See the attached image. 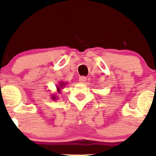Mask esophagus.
I'll return each instance as SVG.
<instances>
[{
    "label": "esophagus",
    "instance_id": "obj_1",
    "mask_svg": "<svg viewBox=\"0 0 156 156\" xmlns=\"http://www.w3.org/2000/svg\"><path fill=\"white\" fill-rule=\"evenodd\" d=\"M79 80V82H80V83H84V82L87 80V78H86V77H84V76L80 77L79 80Z\"/></svg>",
    "mask_w": 156,
    "mask_h": 156
}]
</instances>
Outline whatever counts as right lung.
I'll use <instances>...</instances> for the list:
<instances>
[{
	"label": "right lung",
	"instance_id": "obj_1",
	"mask_svg": "<svg viewBox=\"0 0 156 156\" xmlns=\"http://www.w3.org/2000/svg\"><path fill=\"white\" fill-rule=\"evenodd\" d=\"M67 82H64V81H60L59 83H58V85L56 86L57 92H58V93H61V90H62V89H63L66 85H67ZM51 98L52 100H53V101H56L57 96L55 95V94H52Z\"/></svg>",
	"mask_w": 156,
	"mask_h": 156
}]
</instances>
